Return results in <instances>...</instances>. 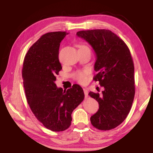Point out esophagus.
Returning a JSON list of instances; mask_svg holds the SVG:
<instances>
[{"instance_id": "34e87169", "label": "esophagus", "mask_w": 153, "mask_h": 153, "mask_svg": "<svg viewBox=\"0 0 153 153\" xmlns=\"http://www.w3.org/2000/svg\"><path fill=\"white\" fill-rule=\"evenodd\" d=\"M84 94H85V97H88V90L86 88H84Z\"/></svg>"}]
</instances>
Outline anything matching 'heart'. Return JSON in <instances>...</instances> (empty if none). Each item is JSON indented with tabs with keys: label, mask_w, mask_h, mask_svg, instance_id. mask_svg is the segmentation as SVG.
Masks as SVG:
<instances>
[{
	"label": "heart",
	"mask_w": 153,
	"mask_h": 153,
	"mask_svg": "<svg viewBox=\"0 0 153 153\" xmlns=\"http://www.w3.org/2000/svg\"><path fill=\"white\" fill-rule=\"evenodd\" d=\"M79 48H88L89 49L88 46L84 45H79ZM88 74V72L86 71H80L77 72V73L75 74V79H76L77 82L79 83H81L83 84L86 82V76Z\"/></svg>",
	"instance_id": "heart-1"
}]
</instances>
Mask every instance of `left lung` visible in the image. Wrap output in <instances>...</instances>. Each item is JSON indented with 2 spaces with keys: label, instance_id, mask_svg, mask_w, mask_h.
<instances>
[{
  "label": "left lung",
  "instance_id": "1",
  "mask_svg": "<svg viewBox=\"0 0 153 153\" xmlns=\"http://www.w3.org/2000/svg\"><path fill=\"white\" fill-rule=\"evenodd\" d=\"M76 35L86 40L95 51L97 74L93 79L104 88L101 94L89 92L99 104L90 121L98 129L110 130L126 120L132 105L135 80L131 53L124 41L111 30H82Z\"/></svg>",
  "mask_w": 153,
  "mask_h": 153
}]
</instances>
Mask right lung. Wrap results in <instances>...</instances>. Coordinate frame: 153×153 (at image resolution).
<instances>
[{
	"label": "right lung",
	"instance_id": "right-lung-1",
	"mask_svg": "<svg viewBox=\"0 0 153 153\" xmlns=\"http://www.w3.org/2000/svg\"><path fill=\"white\" fill-rule=\"evenodd\" d=\"M67 34L53 32L42 35L28 50L22 68L28 105L36 119L53 131L69 128L72 112L84 98V90L79 85L63 90L55 83L62 69L59 46Z\"/></svg>",
	"mask_w": 153,
	"mask_h": 153
}]
</instances>
